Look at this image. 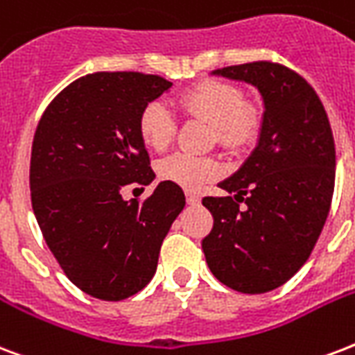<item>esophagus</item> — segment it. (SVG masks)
Here are the masks:
<instances>
[{
	"label": "esophagus",
	"instance_id": "esophagus-1",
	"mask_svg": "<svg viewBox=\"0 0 355 355\" xmlns=\"http://www.w3.org/2000/svg\"><path fill=\"white\" fill-rule=\"evenodd\" d=\"M186 201H188V205H191V207H197V205L201 202V197H199V193H196V191H186Z\"/></svg>",
	"mask_w": 355,
	"mask_h": 355
}]
</instances>
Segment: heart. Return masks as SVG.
Masks as SVG:
<instances>
[{"mask_svg": "<svg viewBox=\"0 0 355 355\" xmlns=\"http://www.w3.org/2000/svg\"><path fill=\"white\" fill-rule=\"evenodd\" d=\"M175 104L182 117L208 124L214 141L229 153L250 148L261 134V107L251 100H243L242 91L229 81H199L178 94ZM139 134L148 148L164 153L175 139L177 123L164 105L153 102L139 115ZM158 173L167 182L197 189L221 177L223 166L216 158L175 154L159 164Z\"/></svg>", "mask_w": 355, "mask_h": 355, "instance_id": "heart-1", "label": "heart"}]
</instances>
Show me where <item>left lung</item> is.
Masks as SVG:
<instances>
[{
	"instance_id": "1",
	"label": "left lung",
	"mask_w": 355,
	"mask_h": 355,
	"mask_svg": "<svg viewBox=\"0 0 355 355\" xmlns=\"http://www.w3.org/2000/svg\"><path fill=\"white\" fill-rule=\"evenodd\" d=\"M214 74L255 85L264 117L255 150L220 184L236 196L202 199L214 218L202 251L223 285L262 294L285 285L320 236L334 197V134L315 89L285 64L255 61Z\"/></svg>"
}]
</instances>
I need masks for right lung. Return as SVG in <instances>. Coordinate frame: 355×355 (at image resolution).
<instances>
[{"mask_svg": "<svg viewBox=\"0 0 355 355\" xmlns=\"http://www.w3.org/2000/svg\"><path fill=\"white\" fill-rule=\"evenodd\" d=\"M171 85L141 72L81 76L39 121L29 167L35 218L64 275L89 296L119 302L145 288L186 205L167 180L145 201L123 199L126 186L156 177L139 115Z\"/></svg>", "mask_w": 355, "mask_h": 355, "instance_id": "1", "label": "right lung"}]
</instances>
